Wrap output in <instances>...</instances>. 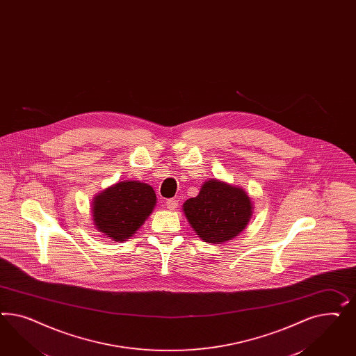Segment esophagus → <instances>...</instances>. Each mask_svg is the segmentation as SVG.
I'll use <instances>...</instances> for the list:
<instances>
[{
    "instance_id": "34e87169",
    "label": "esophagus",
    "mask_w": 356,
    "mask_h": 356,
    "mask_svg": "<svg viewBox=\"0 0 356 356\" xmlns=\"http://www.w3.org/2000/svg\"><path fill=\"white\" fill-rule=\"evenodd\" d=\"M166 208L169 209V211H174L177 207H178V199L177 197H173V199H168L166 200Z\"/></svg>"
}]
</instances>
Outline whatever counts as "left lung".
Masks as SVG:
<instances>
[{"mask_svg":"<svg viewBox=\"0 0 356 356\" xmlns=\"http://www.w3.org/2000/svg\"><path fill=\"white\" fill-rule=\"evenodd\" d=\"M183 211L204 242L220 244L243 230L251 218L252 203L242 188L211 179L196 197L183 204Z\"/></svg>","mask_w":356,"mask_h":356,"instance_id":"8db88e82","label":"left lung"}]
</instances>
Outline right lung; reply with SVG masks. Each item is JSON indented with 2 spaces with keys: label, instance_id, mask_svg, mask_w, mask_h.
I'll use <instances>...</instances> for the list:
<instances>
[{
  "label": "right lung",
  "instance_id": "1",
  "mask_svg": "<svg viewBox=\"0 0 356 356\" xmlns=\"http://www.w3.org/2000/svg\"><path fill=\"white\" fill-rule=\"evenodd\" d=\"M156 193L147 183L121 182L96 196L93 221L114 241L129 239L152 212Z\"/></svg>",
  "mask_w": 356,
  "mask_h": 356
}]
</instances>
